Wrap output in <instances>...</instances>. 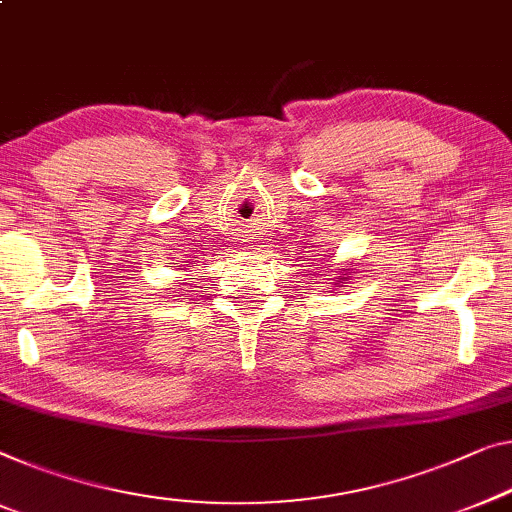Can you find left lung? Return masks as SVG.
Instances as JSON below:
<instances>
[{
	"mask_svg": "<svg viewBox=\"0 0 512 512\" xmlns=\"http://www.w3.org/2000/svg\"><path fill=\"white\" fill-rule=\"evenodd\" d=\"M339 281H342V284H344V281H348V277H342V279H339Z\"/></svg>",
	"mask_w": 512,
	"mask_h": 512,
	"instance_id": "8db88e82",
	"label": "left lung"
}]
</instances>
